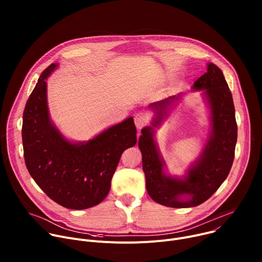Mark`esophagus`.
I'll return each instance as SVG.
<instances>
[{
  "label": "esophagus",
  "instance_id": "esophagus-1",
  "mask_svg": "<svg viewBox=\"0 0 262 262\" xmlns=\"http://www.w3.org/2000/svg\"><path fill=\"white\" fill-rule=\"evenodd\" d=\"M148 122H149L148 114L143 113V112H140V113H137L135 115V124L138 129H141L142 127H144Z\"/></svg>",
  "mask_w": 262,
  "mask_h": 262
}]
</instances>
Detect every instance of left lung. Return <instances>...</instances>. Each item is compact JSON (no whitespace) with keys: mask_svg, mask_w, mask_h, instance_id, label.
<instances>
[{"mask_svg":"<svg viewBox=\"0 0 262 262\" xmlns=\"http://www.w3.org/2000/svg\"><path fill=\"white\" fill-rule=\"evenodd\" d=\"M201 91L209 108V133L200 157L182 176L166 173V163L156 142L159 127L168 112L183 95L169 96L149 105L156 116L151 125L144 127L139 139L142 166L146 177V190L159 204L186 208L198 206L209 199L230 172L237 140V125L232 94L222 70L213 63L193 85Z\"/></svg>","mask_w":262,"mask_h":262,"instance_id":"left-lung-1","label":"left lung"}]
</instances>
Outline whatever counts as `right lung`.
Returning <instances> with one entry per match:
<instances>
[{
	"instance_id": "obj_1",
	"label": "right lung",
	"mask_w": 262,
	"mask_h": 262,
	"mask_svg": "<svg viewBox=\"0 0 262 262\" xmlns=\"http://www.w3.org/2000/svg\"><path fill=\"white\" fill-rule=\"evenodd\" d=\"M58 67L51 64L38 79L23 115V146L27 169L37 185L56 203L70 209L99 204L125 149L137 143L134 118L128 117L93 139L71 142L50 117L47 80Z\"/></svg>"
}]
</instances>
